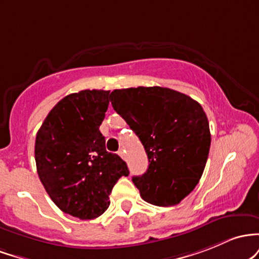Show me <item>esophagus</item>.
Listing matches in <instances>:
<instances>
[{
	"label": "esophagus",
	"instance_id": "esophagus-1",
	"mask_svg": "<svg viewBox=\"0 0 259 259\" xmlns=\"http://www.w3.org/2000/svg\"><path fill=\"white\" fill-rule=\"evenodd\" d=\"M118 155H120L122 159H124V156H126V155H124V150H123V149L118 150Z\"/></svg>",
	"mask_w": 259,
	"mask_h": 259
}]
</instances>
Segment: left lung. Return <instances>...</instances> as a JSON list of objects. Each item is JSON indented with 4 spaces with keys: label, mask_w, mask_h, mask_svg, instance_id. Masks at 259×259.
Returning <instances> with one entry per match:
<instances>
[{
    "label": "left lung",
    "mask_w": 259,
    "mask_h": 259,
    "mask_svg": "<svg viewBox=\"0 0 259 259\" xmlns=\"http://www.w3.org/2000/svg\"><path fill=\"white\" fill-rule=\"evenodd\" d=\"M110 101L138 136L149 166L132 181L145 202L176 205L202 177L210 148L204 110L188 95L162 87L115 89Z\"/></svg>",
    "instance_id": "8db88e82"
}]
</instances>
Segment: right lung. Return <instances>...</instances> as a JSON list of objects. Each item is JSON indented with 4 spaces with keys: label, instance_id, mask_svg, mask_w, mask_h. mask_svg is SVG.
Here are the masks:
<instances>
[{
    "label": "right lung",
    "instance_id": "add662e5",
    "mask_svg": "<svg viewBox=\"0 0 259 259\" xmlns=\"http://www.w3.org/2000/svg\"><path fill=\"white\" fill-rule=\"evenodd\" d=\"M109 91H82L60 100L35 139L37 175L52 202L82 220L100 217L110 205L127 164L109 153L99 131L109 106Z\"/></svg>",
    "mask_w": 259,
    "mask_h": 259
}]
</instances>
